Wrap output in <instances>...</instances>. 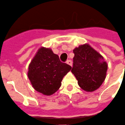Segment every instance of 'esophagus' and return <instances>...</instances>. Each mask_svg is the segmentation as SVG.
I'll use <instances>...</instances> for the list:
<instances>
[{
  "label": "esophagus",
  "mask_w": 125,
  "mask_h": 125,
  "mask_svg": "<svg viewBox=\"0 0 125 125\" xmlns=\"http://www.w3.org/2000/svg\"><path fill=\"white\" fill-rule=\"evenodd\" d=\"M66 63L68 64V65H70V66H72V65H73L72 61H71V60H67V61H66Z\"/></svg>",
  "instance_id": "obj_1"
}]
</instances>
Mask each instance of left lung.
<instances>
[{
	"mask_svg": "<svg viewBox=\"0 0 125 125\" xmlns=\"http://www.w3.org/2000/svg\"><path fill=\"white\" fill-rule=\"evenodd\" d=\"M73 66L71 72L78 85L87 92H93L104 81L107 64L103 57L88 44L81 45L73 50Z\"/></svg>",
	"mask_w": 125,
	"mask_h": 125,
	"instance_id": "obj_1",
	"label": "left lung"
}]
</instances>
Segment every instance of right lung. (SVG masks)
I'll return each mask as SVG.
<instances>
[{
    "label": "right lung",
    "instance_id": "add662e5",
    "mask_svg": "<svg viewBox=\"0 0 125 125\" xmlns=\"http://www.w3.org/2000/svg\"><path fill=\"white\" fill-rule=\"evenodd\" d=\"M71 69L51 49L42 47L29 65L28 77L35 90L51 95L59 90L63 77Z\"/></svg>",
    "mask_w": 125,
    "mask_h": 125
}]
</instances>
